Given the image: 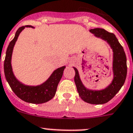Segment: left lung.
Returning a JSON list of instances; mask_svg holds the SVG:
<instances>
[{"label":"left lung","mask_w":133,"mask_h":133,"mask_svg":"<svg viewBox=\"0 0 133 133\" xmlns=\"http://www.w3.org/2000/svg\"><path fill=\"white\" fill-rule=\"evenodd\" d=\"M91 32L97 38L107 41L113 51L114 78L108 87L102 90H91L86 88L82 83L76 68L75 70L74 82L79 97L82 100L92 104H102L110 101L123 85L127 76V58L124 50L114 34L110 33L103 29L95 28L91 29Z\"/></svg>","instance_id":"obj_1"}]
</instances>
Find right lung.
<instances>
[{"mask_svg": "<svg viewBox=\"0 0 133 133\" xmlns=\"http://www.w3.org/2000/svg\"><path fill=\"white\" fill-rule=\"evenodd\" d=\"M25 27L34 28L31 25H26L19 28L14 39L8 46L4 63L5 77L12 91L21 100L32 104L44 103L50 101L55 96L57 85L63 76V71L66 66H63L54 70L50 78L39 85H26L20 82L14 74L11 61L15 44L19 34Z\"/></svg>", "mask_w": 133, "mask_h": 133, "instance_id": "obj_1", "label": "right lung"}]
</instances>
